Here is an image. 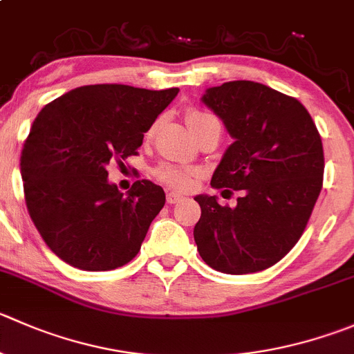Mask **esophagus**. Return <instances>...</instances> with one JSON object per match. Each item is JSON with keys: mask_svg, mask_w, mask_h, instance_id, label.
Returning <instances> with one entry per match:
<instances>
[{"mask_svg": "<svg viewBox=\"0 0 354 354\" xmlns=\"http://www.w3.org/2000/svg\"><path fill=\"white\" fill-rule=\"evenodd\" d=\"M183 198V195L178 194V192H167V202H169V204H178V202H181Z\"/></svg>", "mask_w": 354, "mask_h": 354, "instance_id": "34e87169", "label": "esophagus"}]
</instances>
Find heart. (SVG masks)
I'll return each instance as SVG.
<instances>
[{"mask_svg": "<svg viewBox=\"0 0 354 354\" xmlns=\"http://www.w3.org/2000/svg\"><path fill=\"white\" fill-rule=\"evenodd\" d=\"M212 118L211 114L207 112H201V111H194L190 112L188 115V124H195L198 121H204V119ZM157 176L160 178L162 181H166L167 185L171 187H178V188H187L192 181V171L185 169V167H178V166H171V164H164L157 169Z\"/></svg>", "mask_w": 354, "mask_h": 354, "instance_id": "heart-1", "label": "heart"}]
</instances>
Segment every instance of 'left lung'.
<instances>
[{"mask_svg": "<svg viewBox=\"0 0 354 354\" xmlns=\"http://www.w3.org/2000/svg\"><path fill=\"white\" fill-rule=\"evenodd\" d=\"M201 100L233 138L211 185L243 194L235 207L216 195L195 197L202 209L194 228L197 250L221 273L261 272L279 263L306 228L324 183L322 138L301 102L261 82H225Z\"/></svg>", "mask_w": 354, "mask_h": 354, "instance_id": "1", "label": "left lung"}]
</instances>
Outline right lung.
Segmentation results:
<instances>
[{
    "label": "right lung",
    "instance_id": "add662e5",
    "mask_svg": "<svg viewBox=\"0 0 354 354\" xmlns=\"http://www.w3.org/2000/svg\"><path fill=\"white\" fill-rule=\"evenodd\" d=\"M178 88L90 84L44 105L20 156L26 204L46 245L86 272H107L138 254L166 204L162 187L135 181L126 194L109 181L111 160L135 156L143 133Z\"/></svg>",
    "mask_w": 354,
    "mask_h": 354
}]
</instances>
